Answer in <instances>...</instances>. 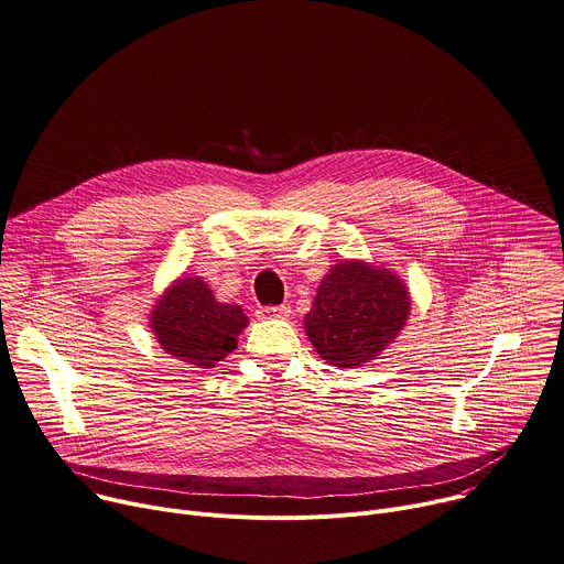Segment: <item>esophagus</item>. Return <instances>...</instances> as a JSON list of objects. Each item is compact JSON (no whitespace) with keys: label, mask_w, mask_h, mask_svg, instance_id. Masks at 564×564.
Instances as JSON below:
<instances>
[{"label":"esophagus","mask_w":564,"mask_h":564,"mask_svg":"<svg viewBox=\"0 0 564 564\" xmlns=\"http://www.w3.org/2000/svg\"><path fill=\"white\" fill-rule=\"evenodd\" d=\"M256 314L260 321H286L291 316V308L289 306H260Z\"/></svg>","instance_id":"obj_1"}]
</instances>
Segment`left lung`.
Masks as SVG:
<instances>
[{"instance_id":"8db88e82","label":"left lung","mask_w":564,"mask_h":564,"mask_svg":"<svg viewBox=\"0 0 564 564\" xmlns=\"http://www.w3.org/2000/svg\"><path fill=\"white\" fill-rule=\"evenodd\" d=\"M408 316L410 293L394 271L345 260L323 278L304 332L329 365L360 367L394 343Z\"/></svg>"}]
</instances>
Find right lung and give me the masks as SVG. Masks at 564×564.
<instances>
[{"mask_svg": "<svg viewBox=\"0 0 564 564\" xmlns=\"http://www.w3.org/2000/svg\"><path fill=\"white\" fill-rule=\"evenodd\" d=\"M150 327L165 354L195 369H210L248 327L243 311L219 302L202 278H178L156 300Z\"/></svg>", "mask_w": 564, "mask_h": 564, "instance_id": "right-lung-1", "label": "right lung"}]
</instances>
